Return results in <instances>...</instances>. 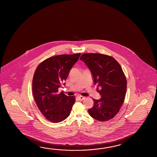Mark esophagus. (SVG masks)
Returning a JSON list of instances; mask_svg holds the SVG:
<instances>
[{
  "label": "esophagus",
  "instance_id": "1",
  "mask_svg": "<svg viewBox=\"0 0 157 157\" xmlns=\"http://www.w3.org/2000/svg\"><path fill=\"white\" fill-rule=\"evenodd\" d=\"M77 98L79 100H84L85 98L83 97V96H78V97H77Z\"/></svg>",
  "mask_w": 157,
  "mask_h": 157
}]
</instances>
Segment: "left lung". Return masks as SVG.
<instances>
[{
  "mask_svg": "<svg viewBox=\"0 0 157 157\" xmlns=\"http://www.w3.org/2000/svg\"><path fill=\"white\" fill-rule=\"evenodd\" d=\"M80 60L91 70L94 84L101 89L100 100L94 99V105L88 109L93 118L105 122L113 118L124 100L127 80L121 65L114 58L101 53H84Z\"/></svg>",
  "mask_w": 157,
  "mask_h": 157,
  "instance_id": "obj_1",
  "label": "left lung"
}]
</instances>
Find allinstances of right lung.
I'll return each mask as SVG.
<instances>
[{
	"mask_svg": "<svg viewBox=\"0 0 157 157\" xmlns=\"http://www.w3.org/2000/svg\"><path fill=\"white\" fill-rule=\"evenodd\" d=\"M80 53L60 55L48 58L36 67L33 79V93L42 114L52 123L62 122L70 115L75 98L67 96L59 88L66 80Z\"/></svg>",
	"mask_w": 157,
	"mask_h": 157,
	"instance_id": "1",
	"label": "right lung"
}]
</instances>
